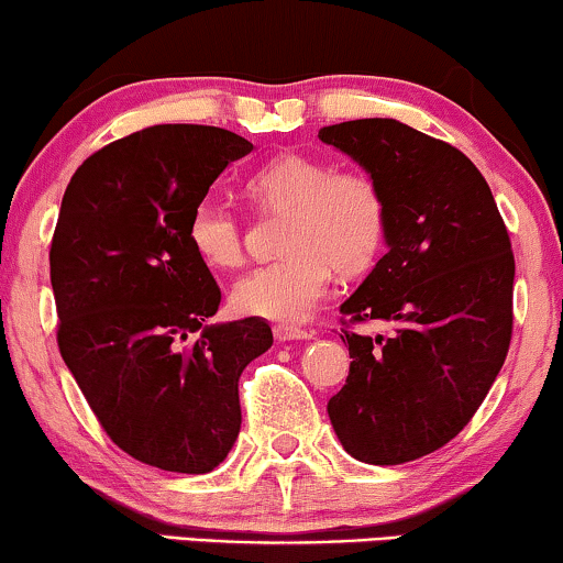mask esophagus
I'll return each mask as SVG.
<instances>
[{"label":"esophagus","instance_id":"1","mask_svg":"<svg viewBox=\"0 0 563 563\" xmlns=\"http://www.w3.org/2000/svg\"><path fill=\"white\" fill-rule=\"evenodd\" d=\"M274 338H276V341H279V343H287V341H310L312 330L295 328V325H274Z\"/></svg>","mask_w":563,"mask_h":563}]
</instances>
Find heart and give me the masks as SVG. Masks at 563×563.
<instances>
[{
    "label": "heart",
    "mask_w": 563,
    "mask_h": 563,
    "mask_svg": "<svg viewBox=\"0 0 563 563\" xmlns=\"http://www.w3.org/2000/svg\"><path fill=\"white\" fill-rule=\"evenodd\" d=\"M251 207L282 212L279 258L235 282L230 305L243 318L279 325L302 322L328 295L333 268L343 276L374 266L389 233L387 197L372 174L333 168L310 153H279L243 179ZM191 251L205 266L235 268L243 261V220L218 199H199L187 222Z\"/></svg>",
    "instance_id": "1"
}]
</instances>
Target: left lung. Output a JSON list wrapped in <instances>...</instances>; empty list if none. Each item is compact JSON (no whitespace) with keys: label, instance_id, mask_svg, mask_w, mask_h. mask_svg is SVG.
I'll list each match as a JSON object with an SVG mask.
<instances>
[{"label":"left lung","instance_id":"left-lung-1","mask_svg":"<svg viewBox=\"0 0 563 563\" xmlns=\"http://www.w3.org/2000/svg\"><path fill=\"white\" fill-rule=\"evenodd\" d=\"M389 207V251L345 299L349 379L328 415L343 449L395 466L453 441L495 384L512 338L515 256L489 184L451 143L387 118L320 130ZM389 336H361L364 321Z\"/></svg>","mask_w":563,"mask_h":563}]
</instances>
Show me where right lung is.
Returning <instances> with one entry per match:
<instances>
[{
  "mask_svg": "<svg viewBox=\"0 0 563 563\" xmlns=\"http://www.w3.org/2000/svg\"><path fill=\"white\" fill-rule=\"evenodd\" d=\"M251 148L222 128L153 125L91 153L60 202L58 351L110 441L164 472L207 474L228 456L238 379L274 343L256 318L202 325L222 295L187 238L191 207Z\"/></svg>",
  "mask_w": 563,
  "mask_h": 563,
  "instance_id": "1",
  "label": "right lung"
}]
</instances>
